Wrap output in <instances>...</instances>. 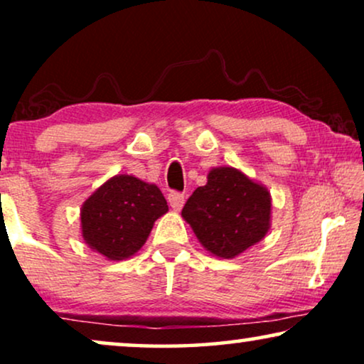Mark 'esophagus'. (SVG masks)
<instances>
[{
    "instance_id": "34e87169",
    "label": "esophagus",
    "mask_w": 364,
    "mask_h": 364,
    "mask_svg": "<svg viewBox=\"0 0 364 364\" xmlns=\"http://www.w3.org/2000/svg\"><path fill=\"white\" fill-rule=\"evenodd\" d=\"M168 200V205H171L173 210H181V208L183 207V203H186V196L183 193H178V192H171L168 193L167 197Z\"/></svg>"
}]
</instances>
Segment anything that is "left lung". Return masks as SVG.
Segmentation results:
<instances>
[{
	"label": "left lung",
	"mask_w": 364,
	"mask_h": 364,
	"mask_svg": "<svg viewBox=\"0 0 364 364\" xmlns=\"http://www.w3.org/2000/svg\"><path fill=\"white\" fill-rule=\"evenodd\" d=\"M182 217L208 253L228 260L265 238L272 225V196L240 168L213 167L205 186L188 197Z\"/></svg>",
	"instance_id": "8db88e82"
}]
</instances>
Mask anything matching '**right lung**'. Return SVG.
<instances>
[{"label": "right lung", "mask_w": 364, "mask_h": 364, "mask_svg": "<svg viewBox=\"0 0 364 364\" xmlns=\"http://www.w3.org/2000/svg\"><path fill=\"white\" fill-rule=\"evenodd\" d=\"M167 210L156 183L119 173L84 200L81 235L89 248L107 260H126L141 250L154 222Z\"/></svg>", "instance_id": "1"}]
</instances>
